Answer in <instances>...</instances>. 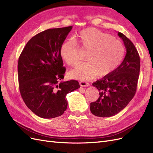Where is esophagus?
<instances>
[{"mask_svg": "<svg viewBox=\"0 0 153 153\" xmlns=\"http://www.w3.org/2000/svg\"><path fill=\"white\" fill-rule=\"evenodd\" d=\"M79 84L81 86H82V87H88L89 85V83L85 81H80Z\"/></svg>", "mask_w": 153, "mask_h": 153, "instance_id": "34e87169", "label": "esophagus"}]
</instances>
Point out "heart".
Returning a JSON list of instances; mask_svg holds the SVG:
<instances>
[{"label":"heart","mask_w":153,"mask_h":153,"mask_svg":"<svg viewBox=\"0 0 153 153\" xmlns=\"http://www.w3.org/2000/svg\"><path fill=\"white\" fill-rule=\"evenodd\" d=\"M73 39L65 41L59 55L69 66H74L80 59V49L88 52V62L80 63L70 73L71 76L83 80L94 79L99 74L105 76L117 68L123 60L125 48L123 43L109 33L95 28L82 30ZM79 46L77 47L76 43Z\"/></svg>","instance_id":"heart-1"}]
</instances>
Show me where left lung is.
<instances>
[{
	"label": "left lung",
	"mask_w": 153,
	"mask_h": 153,
	"mask_svg": "<svg viewBox=\"0 0 153 153\" xmlns=\"http://www.w3.org/2000/svg\"><path fill=\"white\" fill-rule=\"evenodd\" d=\"M123 41L126 53L123 61L114 71L93 85L98 89L99 97L91 102V112L97 117H111L127 106L134 97L140 70V58L134 45L123 33L118 32Z\"/></svg>",
	"instance_id": "left-lung-1"
}]
</instances>
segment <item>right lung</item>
<instances>
[{
	"instance_id": "right-lung-1",
	"label": "right lung",
	"mask_w": 153,
	"mask_h": 153,
	"mask_svg": "<svg viewBox=\"0 0 153 153\" xmlns=\"http://www.w3.org/2000/svg\"><path fill=\"white\" fill-rule=\"evenodd\" d=\"M73 27L51 28L30 39L19 58L21 95L32 112L42 118L60 116L68 107L66 95L80 88L79 82L64 78L59 48Z\"/></svg>"
}]
</instances>
